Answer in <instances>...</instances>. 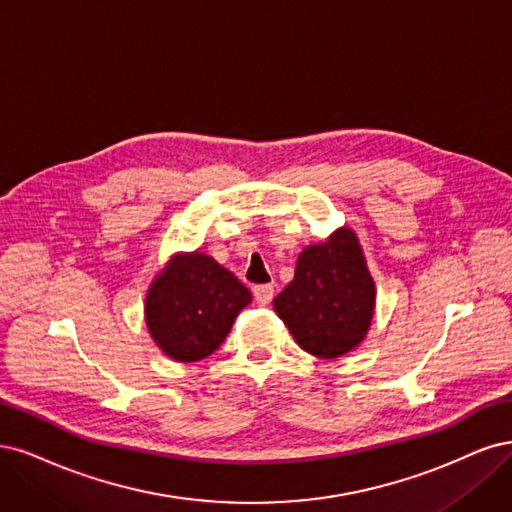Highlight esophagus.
<instances>
[{
    "label": "esophagus",
    "instance_id": "1",
    "mask_svg": "<svg viewBox=\"0 0 512 512\" xmlns=\"http://www.w3.org/2000/svg\"><path fill=\"white\" fill-rule=\"evenodd\" d=\"M253 293H255V300L259 306H268L274 298V287L272 285H257L253 289Z\"/></svg>",
    "mask_w": 512,
    "mask_h": 512
}]
</instances>
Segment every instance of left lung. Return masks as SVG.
I'll list each match as a JSON object with an SVG mask.
<instances>
[{
    "label": "left lung",
    "instance_id": "obj_1",
    "mask_svg": "<svg viewBox=\"0 0 512 512\" xmlns=\"http://www.w3.org/2000/svg\"><path fill=\"white\" fill-rule=\"evenodd\" d=\"M374 302V280L359 240L353 229L340 227L300 253L295 276L274 298V310L306 353L336 359L366 338Z\"/></svg>",
    "mask_w": 512,
    "mask_h": 512
}]
</instances>
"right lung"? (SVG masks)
<instances>
[{
  "mask_svg": "<svg viewBox=\"0 0 512 512\" xmlns=\"http://www.w3.org/2000/svg\"><path fill=\"white\" fill-rule=\"evenodd\" d=\"M251 291L204 253H178L146 293V325L168 357L191 364L219 349Z\"/></svg>",
  "mask_w": 512,
  "mask_h": 512,
  "instance_id": "1",
  "label": "right lung"
}]
</instances>
